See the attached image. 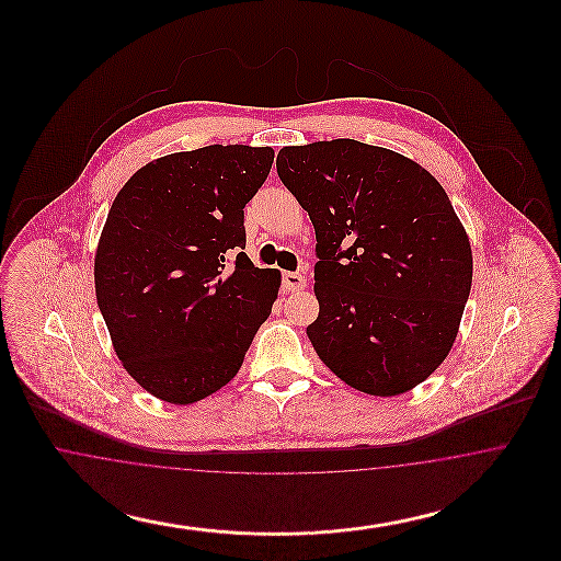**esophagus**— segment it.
I'll use <instances>...</instances> for the list:
<instances>
[{
    "instance_id": "obj_1",
    "label": "esophagus",
    "mask_w": 561,
    "mask_h": 561,
    "mask_svg": "<svg viewBox=\"0 0 561 561\" xmlns=\"http://www.w3.org/2000/svg\"><path fill=\"white\" fill-rule=\"evenodd\" d=\"M284 288L288 290V293H298V290H302L305 286H307V279H305V275H300V273H290V271H286L284 273Z\"/></svg>"
}]
</instances>
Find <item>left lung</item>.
<instances>
[{"mask_svg":"<svg viewBox=\"0 0 561 561\" xmlns=\"http://www.w3.org/2000/svg\"><path fill=\"white\" fill-rule=\"evenodd\" d=\"M277 174L318 240L321 362L368 396H401L453 348L473 282L469 236L421 163L353 138L284 147Z\"/></svg>","mask_w":561,"mask_h":561,"instance_id":"1","label":"left lung"}]
</instances>
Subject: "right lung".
Instances as JSON below:
<instances>
[{
  "mask_svg": "<svg viewBox=\"0 0 561 561\" xmlns=\"http://www.w3.org/2000/svg\"><path fill=\"white\" fill-rule=\"evenodd\" d=\"M273 158L250 145L170 153L113 199L94 254L96 300L122 366L158 400L187 405L225 387L271 313L282 273L240 250L243 206Z\"/></svg>",
  "mask_w": 561,
  "mask_h": 561,
  "instance_id": "add662e5",
  "label": "right lung"
}]
</instances>
